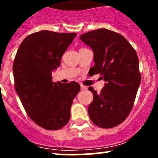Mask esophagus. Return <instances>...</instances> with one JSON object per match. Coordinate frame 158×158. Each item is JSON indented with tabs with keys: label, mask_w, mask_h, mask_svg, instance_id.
<instances>
[{
	"label": "esophagus",
	"mask_w": 158,
	"mask_h": 158,
	"mask_svg": "<svg viewBox=\"0 0 158 158\" xmlns=\"http://www.w3.org/2000/svg\"><path fill=\"white\" fill-rule=\"evenodd\" d=\"M80 88H81V89H82V90H85V89H87V87L85 86V85H82V84L80 85Z\"/></svg>",
	"instance_id": "1"
}]
</instances>
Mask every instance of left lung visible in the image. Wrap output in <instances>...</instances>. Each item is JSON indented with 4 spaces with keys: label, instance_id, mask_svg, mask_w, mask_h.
Listing matches in <instances>:
<instances>
[{
    "label": "left lung",
    "instance_id": "left-lung-1",
    "mask_svg": "<svg viewBox=\"0 0 158 158\" xmlns=\"http://www.w3.org/2000/svg\"><path fill=\"white\" fill-rule=\"evenodd\" d=\"M79 38L93 51L91 74H100L106 82L100 93L89 89L93 94L89 118L100 128L117 126L128 117L141 84L136 52L122 35L107 29L92 30Z\"/></svg>",
    "mask_w": 158,
    "mask_h": 158
}]
</instances>
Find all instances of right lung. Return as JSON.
<instances>
[{
    "label": "right lung",
    "instance_id": "add662e5",
    "mask_svg": "<svg viewBox=\"0 0 158 158\" xmlns=\"http://www.w3.org/2000/svg\"><path fill=\"white\" fill-rule=\"evenodd\" d=\"M76 35L36 32L23 40L14 59L16 92L30 118L47 130H58L69 122L73 101L80 90L78 82H53L52 77Z\"/></svg>",
    "mask_w": 158,
    "mask_h": 158
}]
</instances>
